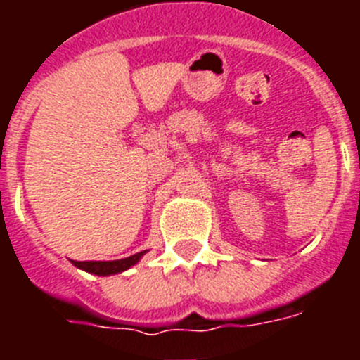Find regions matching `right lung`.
<instances>
[{
	"label": "right lung",
	"instance_id": "1",
	"mask_svg": "<svg viewBox=\"0 0 360 360\" xmlns=\"http://www.w3.org/2000/svg\"><path fill=\"white\" fill-rule=\"evenodd\" d=\"M148 252V250H142V252H136L129 257H124V259H115V262H72L77 269L84 270V272H90L95 276H113L120 274L124 270L131 269L133 265L141 262L142 256Z\"/></svg>",
	"mask_w": 360,
	"mask_h": 360
}]
</instances>
